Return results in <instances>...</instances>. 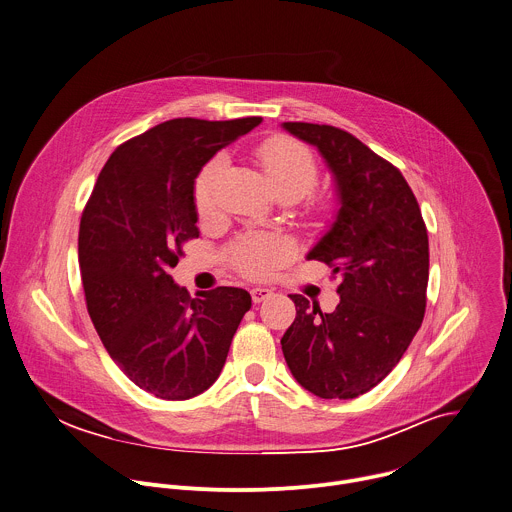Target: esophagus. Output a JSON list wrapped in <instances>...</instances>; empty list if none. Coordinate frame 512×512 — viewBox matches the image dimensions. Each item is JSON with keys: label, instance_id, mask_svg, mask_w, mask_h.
I'll return each instance as SVG.
<instances>
[{"label": "esophagus", "instance_id": "1", "mask_svg": "<svg viewBox=\"0 0 512 512\" xmlns=\"http://www.w3.org/2000/svg\"><path fill=\"white\" fill-rule=\"evenodd\" d=\"M271 295H273V291L267 289V287H253V289H251V299H253V303H261V301L269 299Z\"/></svg>", "mask_w": 512, "mask_h": 512}]
</instances>
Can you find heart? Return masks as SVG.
Masks as SVG:
<instances>
[{
  "mask_svg": "<svg viewBox=\"0 0 512 512\" xmlns=\"http://www.w3.org/2000/svg\"><path fill=\"white\" fill-rule=\"evenodd\" d=\"M271 189L279 199L299 201L313 191L319 179L315 155L299 141L275 135L257 149ZM227 157L215 155L197 175L195 205L201 215H209L215 205V181L225 169ZM291 255V243L277 233H253L233 247V263L247 277H265Z\"/></svg>",
  "mask_w": 512,
  "mask_h": 512,
  "instance_id": "b5f03b06",
  "label": "heart"
}]
</instances>
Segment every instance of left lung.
Wrapping results in <instances>:
<instances>
[{
  "mask_svg": "<svg viewBox=\"0 0 512 512\" xmlns=\"http://www.w3.org/2000/svg\"><path fill=\"white\" fill-rule=\"evenodd\" d=\"M317 147L337 195L327 233L307 253L341 277V301L321 313L303 295L281 339L289 371L321 399H355L379 385L417 335L427 307L429 237L401 171L351 133L317 123H281Z\"/></svg>",
  "mask_w": 512,
  "mask_h": 512,
  "instance_id": "left-lung-1",
  "label": "left lung"
}]
</instances>
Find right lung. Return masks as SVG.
<instances>
[{"instance_id": "right-lung-1", "label": "right lung", "mask_w": 512, "mask_h": 512, "mask_svg": "<svg viewBox=\"0 0 512 512\" xmlns=\"http://www.w3.org/2000/svg\"><path fill=\"white\" fill-rule=\"evenodd\" d=\"M261 117L171 119L119 145L79 223V269L93 327L115 365L143 391L185 401L219 377L251 309L237 287L193 299L169 271L199 237L195 179Z\"/></svg>"}]
</instances>
